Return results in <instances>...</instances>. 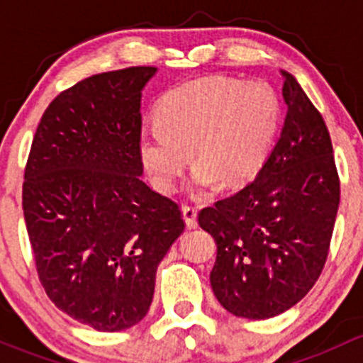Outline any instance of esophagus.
Instances as JSON below:
<instances>
[{"mask_svg":"<svg viewBox=\"0 0 363 363\" xmlns=\"http://www.w3.org/2000/svg\"><path fill=\"white\" fill-rule=\"evenodd\" d=\"M182 216H184V221L188 228H195L196 226V207L191 205H182Z\"/></svg>","mask_w":363,"mask_h":363,"instance_id":"1","label":"esophagus"}]
</instances>
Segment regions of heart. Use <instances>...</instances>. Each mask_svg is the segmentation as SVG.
<instances>
[{
  "label": "heart",
  "mask_w": 363,
  "mask_h": 363,
  "mask_svg": "<svg viewBox=\"0 0 363 363\" xmlns=\"http://www.w3.org/2000/svg\"><path fill=\"white\" fill-rule=\"evenodd\" d=\"M156 117L137 138L138 158L152 186L161 193L175 191L191 151L196 161L191 184L207 191L216 182L223 188L242 184L263 167L283 105L263 80L207 77L170 91Z\"/></svg>",
  "instance_id": "heart-1"
}]
</instances>
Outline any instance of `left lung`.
Instances as JSON below:
<instances>
[{"instance_id": "obj_1", "label": "left lung", "mask_w": 363, "mask_h": 363, "mask_svg": "<svg viewBox=\"0 0 363 363\" xmlns=\"http://www.w3.org/2000/svg\"><path fill=\"white\" fill-rule=\"evenodd\" d=\"M281 73L288 112L279 140L255 181L199 214L218 246L212 291L247 320L277 316L309 294L327 262L340 199L327 124L295 77Z\"/></svg>"}]
</instances>
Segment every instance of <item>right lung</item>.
<instances>
[{"label":"right lung","instance_id":"1","mask_svg":"<svg viewBox=\"0 0 363 363\" xmlns=\"http://www.w3.org/2000/svg\"><path fill=\"white\" fill-rule=\"evenodd\" d=\"M156 72L98 73L57 94L24 170L40 283L56 307L100 332L144 320L160 262L184 232L179 205L140 179V100Z\"/></svg>","mask_w":363,"mask_h":363}]
</instances>
